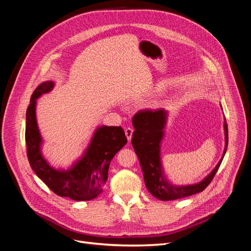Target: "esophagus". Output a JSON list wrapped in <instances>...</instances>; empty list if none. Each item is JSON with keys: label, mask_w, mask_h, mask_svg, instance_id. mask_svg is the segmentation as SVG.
Returning <instances> with one entry per match:
<instances>
[{"label": "esophagus", "mask_w": 251, "mask_h": 251, "mask_svg": "<svg viewBox=\"0 0 251 251\" xmlns=\"http://www.w3.org/2000/svg\"><path fill=\"white\" fill-rule=\"evenodd\" d=\"M125 133L128 141H131L132 139V135H133V128L132 127H126L125 128Z\"/></svg>", "instance_id": "obj_1"}]
</instances>
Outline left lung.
Here are the masks:
<instances>
[{
    "instance_id": "8db88e82",
    "label": "left lung",
    "mask_w": 251,
    "mask_h": 251,
    "mask_svg": "<svg viewBox=\"0 0 251 251\" xmlns=\"http://www.w3.org/2000/svg\"><path fill=\"white\" fill-rule=\"evenodd\" d=\"M168 113L163 109L141 110L133 117L132 144L137 154L143 173L144 182L148 191L161 201H170L184 198L203 192L214 179L224 158L228 143V128L226 119L224 120L225 130V150L223 157L216 168L203 181L193 185L176 186L170 184L164 179L160 162V143L164 135V126Z\"/></svg>"
}]
</instances>
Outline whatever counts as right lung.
<instances>
[{
	"label": "right lung",
	"instance_id": "right-lung-1",
	"mask_svg": "<svg viewBox=\"0 0 251 251\" xmlns=\"http://www.w3.org/2000/svg\"><path fill=\"white\" fill-rule=\"evenodd\" d=\"M54 83L45 81L37 87L26 112L25 140L27 157L31 169L53 193L74 201H89L100 196L108 180L111 160L126 146V137L121 126L98 127L85 155L70 170L51 168L42 156V137L35 116L36 100L48 93Z\"/></svg>",
	"mask_w": 251,
	"mask_h": 251
}]
</instances>
